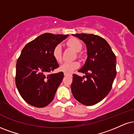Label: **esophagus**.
<instances>
[{
    "instance_id": "obj_1",
    "label": "esophagus",
    "mask_w": 134,
    "mask_h": 134,
    "mask_svg": "<svg viewBox=\"0 0 134 134\" xmlns=\"http://www.w3.org/2000/svg\"><path fill=\"white\" fill-rule=\"evenodd\" d=\"M64 76H71V75H70V74L64 73Z\"/></svg>"
}]
</instances>
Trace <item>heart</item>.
<instances>
[{"instance_id":"b5f03b06","label":"heart","mask_w":134,"mask_h":134,"mask_svg":"<svg viewBox=\"0 0 134 134\" xmlns=\"http://www.w3.org/2000/svg\"><path fill=\"white\" fill-rule=\"evenodd\" d=\"M66 44L68 46L73 48L76 52H80L82 49V44L80 40L76 38H71L67 41ZM52 55L53 58L58 63L62 62V49L60 44H57L52 51ZM80 66V62L77 61H74V62H65L60 66L59 70L62 71L64 72V73L70 74L78 68Z\"/></svg>"}]
</instances>
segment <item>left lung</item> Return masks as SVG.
<instances>
[{"label": "left lung", "instance_id": "1", "mask_svg": "<svg viewBox=\"0 0 134 134\" xmlns=\"http://www.w3.org/2000/svg\"><path fill=\"white\" fill-rule=\"evenodd\" d=\"M72 35L82 40L87 50L86 62L78 71L86 75H72V95L82 104L94 105L111 90L117 73L116 57L106 40L99 36L86 34Z\"/></svg>", "mask_w": 134, "mask_h": 134}]
</instances>
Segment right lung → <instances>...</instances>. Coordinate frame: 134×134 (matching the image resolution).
I'll use <instances>...</instances> for the list:
<instances>
[{
  "mask_svg": "<svg viewBox=\"0 0 134 134\" xmlns=\"http://www.w3.org/2000/svg\"><path fill=\"white\" fill-rule=\"evenodd\" d=\"M68 36L45 33L28 43L21 51L16 62L15 84L30 105L43 107L53 99L64 75L52 73L59 67L52 51Z\"/></svg>",
  "mask_w": 134,
  "mask_h": 134,
  "instance_id": "1",
  "label": "right lung"
}]
</instances>
